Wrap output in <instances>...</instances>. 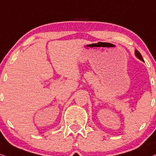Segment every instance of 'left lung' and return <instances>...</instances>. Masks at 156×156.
<instances>
[{
  "instance_id": "left-lung-1",
  "label": "left lung",
  "mask_w": 156,
  "mask_h": 156,
  "mask_svg": "<svg viewBox=\"0 0 156 156\" xmlns=\"http://www.w3.org/2000/svg\"><path fill=\"white\" fill-rule=\"evenodd\" d=\"M135 55H136V57H137L139 59L142 60V62H144V59H143V58H142V57L141 54H140L137 50H135Z\"/></svg>"
}]
</instances>
